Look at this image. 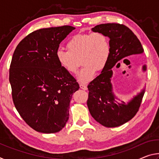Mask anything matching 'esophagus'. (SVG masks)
<instances>
[{
  "mask_svg": "<svg viewBox=\"0 0 159 159\" xmlns=\"http://www.w3.org/2000/svg\"><path fill=\"white\" fill-rule=\"evenodd\" d=\"M80 88H81L83 90H87L88 88H87V85L83 84V83H80Z\"/></svg>",
  "mask_w": 159,
  "mask_h": 159,
  "instance_id": "esophagus-1",
  "label": "esophagus"
}]
</instances>
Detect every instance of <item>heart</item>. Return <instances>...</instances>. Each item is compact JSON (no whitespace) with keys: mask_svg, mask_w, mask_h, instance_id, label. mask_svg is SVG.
<instances>
[{"mask_svg":"<svg viewBox=\"0 0 159 159\" xmlns=\"http://www.w3.org/2000/svg\"><path fill=\"white\" fill-rule=\"evenodd\" d=\"M67 50L60 48L56 59L61 67L69 74H76L79 61L83 67L78 74L79 81L87 83L106 66L111 53L109 39L102 32L75 35L66 44Z\"/></svg>","mask_w":159,"mask_h":159,"instance_id":"b5f03b06","label":"heart"}]
</instances>
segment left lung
<instances>
[{"label": "left lung", "mask_w": 159, "mask_h": 159, "mask_svg": "<svg viewBox=\"0 0 159 159\" xmlns=\"http://www.w3.org/2000/svg\"><path fill=\"white\" fill-rule=\"evenodd\" d=\"M109 38L111 53L106 66L101 74L88 85L89 95L87 101L90 114L96 121L108 128L118 127L132 119L138 111L144 94V88L127 104L118 103L111 83V69L118 61L133 55L144 52L135 35L127 26L116 23L102 24L92 29ZM126 60V59H125ZM142 70H147L146 65Z\"/></svg>", "instance_id": "obj_1"}]
</instances>
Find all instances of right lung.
Wrapping results in <instances>:
<instances>
[{
	"label": "right lung",
	"instance_id": "add662e5",
	"mask_svg": "<svg viewBox=\"0 0 159 159\" xmlns=\"http://www.w3.org/2000/svg\"><path fill=\"white\" fill-rule=\"evenodd\" d=\"M74 29L71 26L39 29L21 40L13 53L9 76L13 102L37 132L57 133L69 119L70 100L79 85L58 64L56 52Z\"/></svg>",
	"mask_w": 159,
	"mask_h": 159
}]
</instances>
